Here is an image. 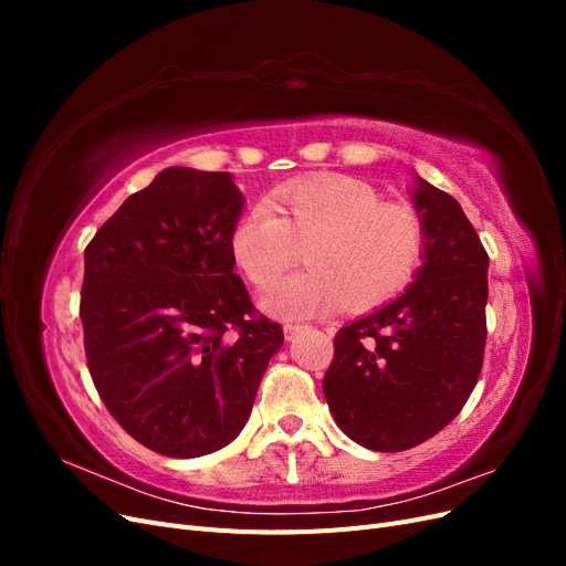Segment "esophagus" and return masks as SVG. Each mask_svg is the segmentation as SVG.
Masks as SVG:
<instances>
[{
  "instance_id": "1",
  "label": "esophagus",
  "mask_w": 566,
  "mask_h": 566,
  "mask_svg": "<svg viewBox=\"0 0 566 566\" xmlns=\"http://www.w3.org/2000/svg\"><path fill=\"white\" fill-rule=\"evenodd\" d=\"M306 328V325H302V323H285L283 325V333H285V337L287 339H293L297 333H302Z\"/></svg>"
}]
</instances>
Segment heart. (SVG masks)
I'll list each match as a JSON object with an SVG mask.
<instances>
[{
	"label": "heart",
	"instance_id": "heart-1",
	"mask_svg": "<svg viewBox=\"0 0 566 566\" xmlns=\"http://www.w3.org/2000/svg\"><path fill=\"white\" fill-rule=\"evenodd\" d=\"M304 271L273 285L262 306L273 316L302 318L335 304L368 312L397 297L413 281L424 252L420 217L397 202H382L368 184L323 175L279 186L235 221L233 260L266 287L297 260Z\"/></svg>",
	"mask_w": 566,
	"mask_h": 566
}]
</instances>
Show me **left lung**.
Masks as SVG:
<instances>
[{"label": "left lung", "instance_id": "1", "mask_svg": "<svg viewBox=\"0 0 566 566\" xmlns=\"http://www.w3.org/2000/svg\"><path fill=\"white\" fill-rule=\"evenodd\" d=\"M422 266L403 295L335 335L323 394L339 430L370 451H406L465 406L484 361L489 254L460 202L416 175Z\"/></svg>", "mask_w": 566, "mask_h": 566}]
</instances>
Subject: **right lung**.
Wrapping results in <instances>:
<instances>
[{
  "label": "right lung",
  "instance_id": "right-lung-1",
  "mask_svg": "<svg viewBox=\"0 0 566 566\" xmlns=\"http://www.w3.org/2000/svg\"><path fill=\"white\" fill-rule=\"evenodd\" d=\"M243 193L229 172L167 167L84 250L80 318L92 380L146 449L198 458L245 427L283 328L233 273Z\"/></svg>",
  "mask_w": 566,
  "mask_h": 566
}]
</instances>
